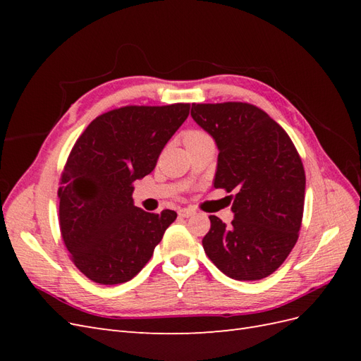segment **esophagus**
<instances>
[{"label": "esophagus", "mask_w": 361, "mask_h": 361, "mask_svg": "<svg viewBox=\"0 0 361 361\" xmlns=\"http://www.w3.org/2000/svg\"><path fill=\"white\" fill-rule=\"evenodd\" d=\"M192 214H194V209H191V207H182V209H179V215L183 218H188Z\"/></svg>", "instance_id": "obj_1"}]
</instances>
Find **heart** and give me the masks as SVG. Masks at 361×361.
Masks as SVG:
<instances>
[{
    "label": "heart",
    "instance_id": "1",
    "mask_svg": "<svg viewBox=\"0 0 361 361\" xmlns=\"http://www.w3.org/2000/svg\"><path fill=\"white\" fill-rule=\"evenodd\" d=\"M202 135H204V133H202V130H188V133L185 134V140L197 138V137H202Z\"/></svg>",
    "mask_w": 361,
    "mask_h": 361
}]
</instances>
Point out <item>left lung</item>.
<instances>
[{
    "instance_id": "1",
    "label": "left lung",
    "mask_w": 361,
    "mask_h": 361,
    "mask_svg": "<svg viewBox=\"0 0 361 361\" xmlns=\"http://www.w3.org/2000/svg\"><path fill=\"white\" fill-rule=\"evenodd\" d=\"M191 116L220 150L214 187L235 192L231 224L209 216L204 253L227 277L265 279L298 241L305 191L298 152L286 130L251 104H192Z\"/></svg>"
}]
</instances>
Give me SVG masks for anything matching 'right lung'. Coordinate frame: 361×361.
I'll list each match as a JSON object with an SVG mask.
<instances>
[{
    "instance_id": "add662e5",
    "label": "right lung",
    "mask_w": 361,
    "mask_h": 361,
    "mask_svg": "<svg viewBox=\"0 0 361 361\" xmlns=\"http://www.w3.org/2000/svg\"><path fill=\"white\" fill-rule=\"evenodd\" d=\"M190 104L128 105L97 116L73 145L59 188L63 243L82 274L99 285L135 277L178 214L134 206V182L155 169Z\"/></svg>"
}]
</instances>
